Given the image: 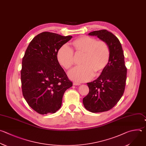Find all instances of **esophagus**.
Instances as JSON below:
<instances>
[{"mask_svg":"<svg viewBox=\"0 0 146 146\" xmlns=\"http://www.w3.org/2000/svg\"><path fill=\"white\" fill-rule=\"evenodd\" d=\"M73 84V85H80V83L77 82H74Z\"/></svg>","mask_w":146,"mask_h":146,"instance_id":"obj_1","label":"esophagus"}]
</instances>
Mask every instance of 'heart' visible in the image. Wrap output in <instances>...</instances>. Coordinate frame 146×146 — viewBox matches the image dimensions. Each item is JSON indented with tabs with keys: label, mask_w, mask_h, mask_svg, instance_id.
Masks as SVG:
<instances>
[{
	"label": "heart",
	"mask_w": 146,
	"mask_h": 146,
	"mask_svg": "<svg viewBox=\"0 0 146 146\" xmlns=\"http://www.w3.org/2000/svg\"><path fill=\"white\" fill-rule=\"evenodd\" d=\"M76 54H82V65L76 66L69 73V77L77 82H84L100 72L107 65L110 57V49L107 43L103 40L89 36H81L72 43ZM57 60L65 69H69L74 64L73 52L67 45L62 46L57 52Z\"/></svg>",
	"instance_id": "obj_1"
}]
</instances>
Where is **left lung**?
<instances>
[{
	"label": "left lung",
	"instance_id": "left-lung-1",
	"mask_svg": "<svg viewBox=\"0 0 146 146\" xmlns=\"http://www.w3.org/2000/svg\"><path fill=\"white\" fill-rule=\"evenodd\" d=\"M88 35L106 41L110 47V57L100 76L87 83L89 92L82 102L84 107L91 112H106L117 103L124 92L127 68L124 53L118 38L107 30L94 31Z\"/></svg>",
	"mask_w": 146,
	"mask_h": 146
}]
</instances>
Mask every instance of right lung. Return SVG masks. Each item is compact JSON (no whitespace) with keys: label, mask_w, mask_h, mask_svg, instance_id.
Segmentation results:
<instances>
[{"label":"right lung","mask_w":146,"mask_h":146,"mask_svg":"<svg viewBox=\"0 0 146 146\" xmlns=\"http://www.w3.org/2000/svg\"><path fill=\"white\" fill-rule=\"evenodd\" d=\"M72 38L43 32L32 39L26 50L21 72L22 93L29 106L39 114L56 112L65 92L73 85L57 57L59 48Z\"/></svg>","instance_id":"right-lung-1"}]
</instances>
